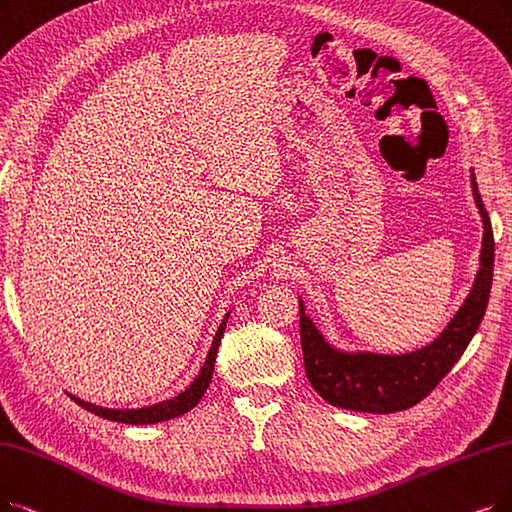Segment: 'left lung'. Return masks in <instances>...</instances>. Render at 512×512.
<instances>
[{"label":"left lung","instance_id":"1","mask_svg":"<svg viewBox=\"0 0 512 512\" xmlns=\"http://www.w3.org/2000/svg\"><path fill=\"white\" fill-rule=\"evenodd\" d=\"M470 187L483 220L479 271L458 313L433 342L401 355L342 351L325 340L313 319L306 315L302 298H298L304 372L327 403L367 414L407 410L431 393L466 351L485 315L494 277L492 222L481 201L473 170Z\"/></svg>","mask_w":512,"mask_h":512}]
</instances>
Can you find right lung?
I'll return each instance as SVG.
<instances>
[{
  "label": "right lung",
  "instance_id": "obj_1",
  "mask_svg": "<svg viewBox=\"0 0 512 512\" xmlns=\"http://www.w3.org/2000/svg\"><path fill=\"white\" fill-rule=\"evenodd\" d=\"M231 311L224 315L222 323L218 325L216 336L212 340V346L208 351L206 361H203L199 374L195 376V380L185 388V391H180L178 395L166 399V401H159L153 405H145V407H132V410H117V407H102L90 401L79 399L75 395L69 393V397L88 410L94 416H100L105 420H113V422H121V424H157V422H166L172 418H178L182 414L191 412L193 407L199 403V399L206 393V388L212 382V374H214V363H216V355H218V346H220V338L224 334V327H227V319H229Z\"/></svg>",
  "mask_w": 512,
  "mask_h": 512
}]
</instances>
